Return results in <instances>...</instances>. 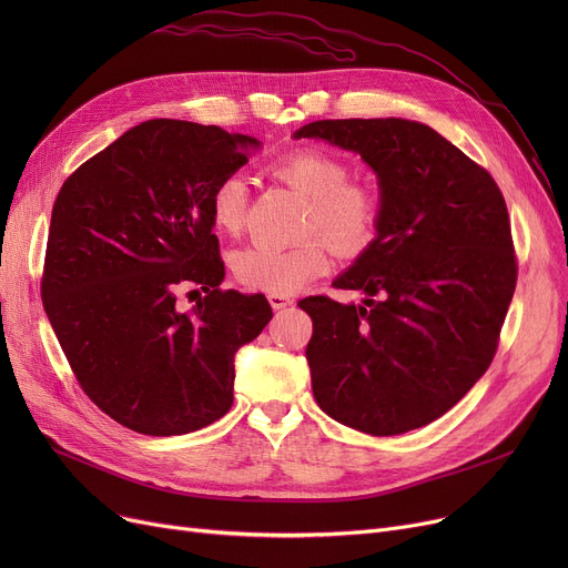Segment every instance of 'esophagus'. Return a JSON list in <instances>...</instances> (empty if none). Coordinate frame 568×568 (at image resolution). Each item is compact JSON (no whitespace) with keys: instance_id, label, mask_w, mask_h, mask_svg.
<instances>
[{"instance_id":"obj_1","label":"esophagus","mask_w":568,"mask_h":568,"mask_svg":"<svg viewBox=\"0 0 568 568\" xmlns=\"http://www.w3.org/2000/svg\"><path fill=\"white\" fill-rule=\"evenodd\" d=\"M268 304H272L274 311H283V308L292 306V300L285 294H268Z\"/></svg>"}]
</instances>
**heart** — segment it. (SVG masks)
<instances>
[{
	"label": "heart",
	"mask_w": 568,
	"mask_h": 568,
	"mask_svg": "<svg viewBox=\"0 0 568 568\" xmlns=\"http://www.w3.org/2000/svg\"><path fill=\"white\" fill-rule=\"evenodd\" d=\"M281 182L306 195L302 221L304 242L290 248L251 244L234 257V274L246 287L292 294L313 278L326 274L334 262L332 246L354 257L364 253L379 227V197L362 182H352L347 165L324 149L304 146L278 156L268 165ZM248 204V182L242 172L223 176L209 197V214L225 234L244 227ZM312 236L308 237L307 234ZM331 239L326 243L323 236Z\"/></svg>",
	"instance_id": "b5f03b06"
}]
</instances>
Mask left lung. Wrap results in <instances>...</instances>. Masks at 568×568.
<instances>
[{
    "mask_svg": "<svg viewBox=\"0 0 568 568\" xmlns=\"http://www.w3.org/2000/svg\"><path fill=\"white\" fill-rule=\"evenodd\" d=\"M375 170V242L338 290L364 306L308 296L306 359L317 405L368 435H400L449 412L497 352L518 278L506 202L486 168L426 124L322 119L296 131Z\"/></svg>",
    "mask_w": 568,
    "mask_h": 568,
    "instance_id": "8db88e82",
    "label": "left lung"
}]
</instances>
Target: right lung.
Segmentation results:
<instances>
[{
	"label": "right lung",
	"mask_w": 568,
	"mask_h": 568,
	"mask_svg": "<svg viewBox=\"0 0 568 568\" xmlns=\"http://www.w3.org/2000/svg\"><path fill=\"white\" fill-rule=\"evenodd\" d=\"M260 142L182 119H149L59 189L41 296L69 366L99 409L170 437L232 407L234 352L272 320L264 294L221 290L209 197ZM205 296L179 312L175 287ZM197 292V290H195Z\"/></svg>",
	"instance_id": "1"
}]
</instances>
